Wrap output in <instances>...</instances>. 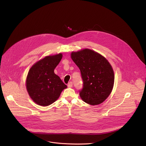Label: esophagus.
<instances>
[{
	"instance_id": "obj_1",
	"label": "esophagus",
	"mask_w": 146,
	"mask_h": 146,
	"mask_svg": "<svg viewBox=\"0 0 146 146\" xmlns=\"http://www.w3.org/2000/svg\"><path fill=\"white\" fill-rule=\"evenodd\" d=\"M72 86H73V83H72V82H69V83H68V85H67L68 88H72Z\"/></svg>"
}]
</instances>
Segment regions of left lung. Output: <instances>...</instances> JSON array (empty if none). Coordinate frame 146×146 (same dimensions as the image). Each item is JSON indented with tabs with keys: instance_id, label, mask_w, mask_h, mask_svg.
<instances>
[{
	"instance_id": "8db88e82",
	"label": "left lung",
	"mask_w": 146,
	"mask_h": 146,
	"mask_svg": "<svg viewBox=\"0 0 146 146\" xmlns=\"http://www.w3.org/2000/svg\"><path fill=\"white\" fill-rule=\"evenodd\" d=\"M71 58L79 68L83 88L82 100L91 105L102 103L111 93L114 83L112 66L104 57L89 49L72 52Z\"/></svg>"
}]
</instances>
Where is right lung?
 Segmentation results:
<instances>
[{
  "mask_svg": "<svg viewBox=\"0 0 146 146\" xmlns=\"http://www.w3.org/2000/svg\"><path fill=\"white\" fill-rule=\"evenodd\" d=\"M62 54L45 57L35 63L28 72L26 87L36 104L46 106L54 102L67 86L54 72Z\"/></svg>",
  "mask_w": 146,
  "mask_h": 146,
  "instance_id": "add662e5",
  "label": "right lung"
}]
</instances>
